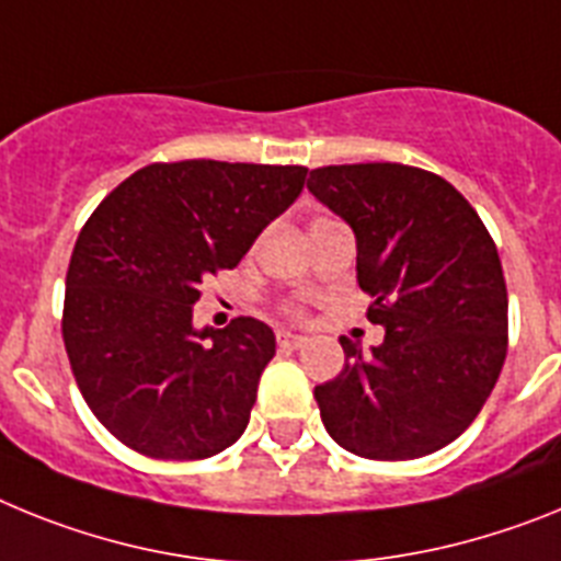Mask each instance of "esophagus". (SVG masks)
<instances>
[{
  "mask_svg": "<svg viewBox=\"0 0 561 561\" xmlns=\"http://www.w3.org/2000/svg\"><path fill=\"white\" fill-rule=\"evenodd\" d=\"M276 344L282 350H301L308 344V335H299V333H287V330H279L276 333Z\"/></svg>",
  "mask_w": 561,
  "mask_h": 561,
  "instance_id": "esophagus-1",
  "label": "esophagus"
}]
</instances>
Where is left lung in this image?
Returning <instances> with one entry per match:
<instances>
[{
    "mask_svg": "<svg viewBox=\"0 0 561 561\" xmlns=\"http://www.w3.org/2000/svg\"><path fill=\"white\" fill-rule=\"evenodd\" d=\"M308 188L355 233L369 353L341 335L347 364L313 389L341 449L415 460L449 446L489 401L508 350V294L491 233L469 199L403 163L313 169Z\"/></svg>",
    "mask_w": 561,
    "mask_h": 561,
    "instance_id": "1",
    "label": "left lung"
}]
</instances>
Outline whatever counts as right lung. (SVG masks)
<instances>
[{"instance_id":"add662e5","label":"right lung","mask_w":561,"mask_h":561,"mask_svg":"<svg viewBox=\"0 0 561 561\" xmlns=\"http://www.w3.org/2000/svg\"><path fill=\"white\" fill-rule=\"evenodd\" d=\"M305 165L180 160L126 178L78 233L65 333L92 415L154 460H203L240 440L276 353L265 321L192 324L199 285L233 267L290 208Z\"/></svg>"}]
</instances>
